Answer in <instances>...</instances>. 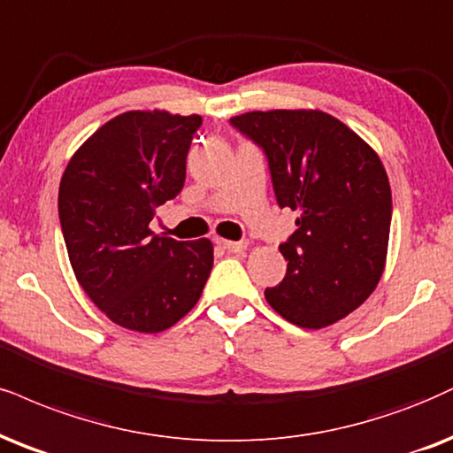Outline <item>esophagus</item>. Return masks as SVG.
<instances>
[{"label":"esophagus","instance_id":"1","mask_svg":"<svg viewBox=\"0 0 453 453\" xmlns=\"http://www.w3.org/2000/svg\"><path fill=\"white\" fill-rule=\"evenodd\" d=\"M222 245V248L226 250V252H231V254H243L245 250H248V242H225V239H222V242H218Z\"/></svg>","mask_w":453,"mask_h":453}]
</instances>
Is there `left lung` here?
I'll return each mask as SVG.
<instances>
[{
    "instance_id": "1",
    "label": "left lung",
    "mask_w": 453,
    "mask_h": 453,
    "mask_svg": "<svg viewBox=\"0 0 453 453\" xmlns=\"http://www.w3.org/2000/svg\"><path fill=\"white\" fill-rule=\"evenodd\" d=\"M231 124L265 150L279 208L298 211L279 245L288 273L265 298L283 319L321 329L370 298L387 262L390 184L380 157L336 117L252 111Z\"/></svg>"
}]
</instances>
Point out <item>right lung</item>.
I'll return each instance as SVG.
<instances>
[{"label": "right lung", "instance_id": "1", "mask_svg": "<svg viewBox=\"0 0 453 453\" xmlns=\"http://www.w3.org/2000/svg\"><path fill=\"white\" fill-rule=\"evenodd\" d=\"M199 115L127 111L75 150L58 188L66 252L83 292L117 326L157 334L197 304L210 239L155 235V210L184 187Z\"/></svg>", "mask_w": 453, "mask_h": 453}]
</instances>
